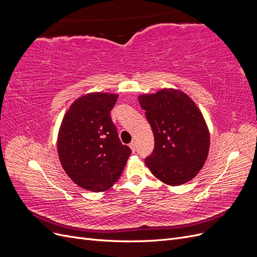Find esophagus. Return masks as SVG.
Wrapping results in <instances>:
<instances>
[{
    "label": "esophagus",
    "mask_w": 257,
    "mask_h": 257,
    "mask_svg": "<svg viewBox=\"0 0 257 257\" xmlns=\"http://www.w3.org/2000/svg\"><path fill=\"white\" fill-rule=\"evenodd\" d=\"M130 148H131L132 151H133V152L136 150V145H135L134 142H132V143L130 144Z\"/></svg>",
    "instance_id": "esophagus-1"
}]
</instances>
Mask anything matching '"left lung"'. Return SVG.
<instances>
[{"mask_svg":"<svg viewBox=\"0 0 257 257\" xmlns=\"http://www.w3.org/2000/svg\"><path fill=\"white\" fill-rule=\"evenodd\" d=\"M138 99L155 141L146 165L165 184L191 181L203 168L210 147L209 128L199 108L186 93L173 88L141 94Z\"/></svg>","mask_w":257,"mask_h":257,"instance_id":"obj_1","label":"left lung"}]
</instances>
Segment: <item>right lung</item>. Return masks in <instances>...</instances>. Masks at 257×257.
<instances>
[{"mask_svg": "<svg viewBox=\"0 0 257 257\" xmlns=\"http://www.w3.org/2000/svg\"><path fill=\"white\" fill-rule=\"evenodd\" d=\"M116 98L115 93H87L69 106L60 125L61 165L84 190L103 192L111 188L132 152L121 144L110 116Z\"/></svg>", "mask_w": 257, "mask_h": 257, "instance_id": "1", "label": "right lung"}]
</instances>
